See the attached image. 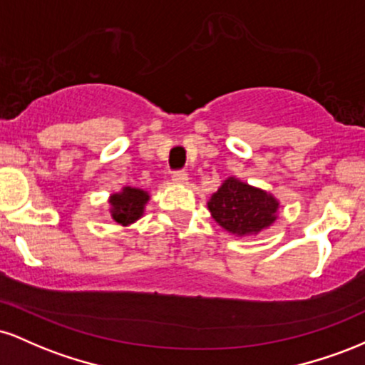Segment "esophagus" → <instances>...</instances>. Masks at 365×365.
I'll return each mask as SVG.
<instances>
[{
	"label": "esophagus",
	"instance_id": "obj_1",
	"mask_svg": "<svg viewBox=\"0 0 365 365\" xmlns=\"http://www.w3.org/2000/svg\"><path fill=\"white\" fill-rule=\"evenodd\" d=\"M171 180H173L175 183H187V180H188L187 171L185 170L173 171V175H171Z\"/></svg>",
	"mask_w": 365,
	"mask_h": 365
}]
</instances>
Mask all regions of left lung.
<instances>
[{
  "label": "left lung",
  "mask_w": 365,
  "mask_h": 365,
  "mask_svg": "<svg viewBox=\"0 0 365 365\" xmlns=\"http://www.w3.org/2000/svg\"><path fill=\"white\" fill-rule=\"evenodd\" d=\"M215 220L235 235L257 233L276 220L278 200L264 190L228 178L207 204Z\"/></svg>",
  "instance_id": "1"
}]
</instances>
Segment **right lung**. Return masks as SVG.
<instances>
[{
    "instance_id": "1",
    "label": "right lung",
    "mask_w": 365,
    "mask_h": 365,
    "mask_svg": "<svg viewBox=\"0 0 365 365\" xmlns=\"http://www.w3.org/2000/svg\"><path fill=\"white\" fill-rule=\"evenodd\" d=\"M149 200V195L140 188L125 187L123 192L111 195V215L116 223L130 225L135 220H139L144 212L145 202Z\"/></svg>"
}]
</instances>
